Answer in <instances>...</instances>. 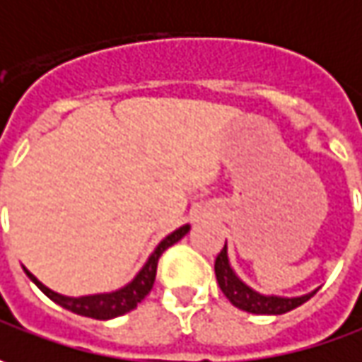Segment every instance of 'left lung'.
Returning <instances> with one entry per match:
<instances>
[{"label":"left lung","instance_id":"obj_1","mask_svg":"<svg viewBox=\"0 0 362 362\" xmlns=\"http://www.w3.org/2000/svg\"><path fill=\"white\" fill-rule=\"evenodd\" d=\"M214 274H216V281H218L223 293L227 296L228 302L235 308L251 312V314H274V316L286 314L293 308L302 306L316 293L314 290L302 293V296H275V293H261V291L253 290L233 269L230 259H228L227 243L214 261Z\"/></svg>","mask_w":362,"mask_h":362}]
</instances>
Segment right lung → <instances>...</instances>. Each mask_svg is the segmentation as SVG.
Instances as JSON below:
<instances>
[{
    "label": "right lung",
    "instance_id": "obj_1",
    "mask_svg": "<svg viewBox=\"0 0 362 362\" xmlns=\"http://www.w3.org/2000/svg\"><path fill=\"white\" fill-rule=\"evenodd\" d=\"M190 230V225H182L180 228L172 230L168 237H164L158 247L150 253L148 261L141 265V269L135 274V277L125 284L123 288L113 291H101V293H88V296H64V293H58V291L50 290L48 286H44L36 275L32 272H28L24 265L25 275L38 286L40 290L44 291L52 302H56L58 306L66 308L78 316H87V318H95V320H111V318H117L121 314H127L132 312L153 288V281H156V269H158V259L160 255L164 253L168 247H172L174 243H178L182 237Z\"/></svg>",
    "mask_w": 362,
    "mask_h": 362
}]
</instances>
